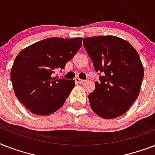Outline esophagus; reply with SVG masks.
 I'll list each match as a JSON object with an SVG mask.
<instances>
[{"mask_svg": "<svg viewBox=\"0 0 155 155\" xmlns=\"http://www.w3.org/2000/svg\"><path fill=\"white\" fill-rule=\"evenodd\" d=\"M75 82L76 83H79V84H83V83L84 82L85 80H82V79H80V78L79 77H76L75 79Z\"/></svg>", "mask_w": 155, "mask_h": 155, "instance_id": "1", "label": "esophagus"}]
</instances>
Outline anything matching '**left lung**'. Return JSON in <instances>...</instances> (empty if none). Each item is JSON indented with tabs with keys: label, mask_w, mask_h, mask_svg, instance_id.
Instances as JSON below:
<instances>
[{
	"label": "left lung",
	"mask_w": 155,
	"mask_h": 155,
	"mask_svg": "<svg viewBox=\"0 0 155 155\" xmlns=\"http://www.w3.org/2000/svg\"><path fill=\"white\" fill-rule=\"evenodd\" d=\"M83 43L100 75L88 95L91 108L103 118L120 117L139 95L144 76L139 54L127 41L112 35L84 38Z\"/></svg>",
	"instance_id": "8db88e82"
}]
</instances>
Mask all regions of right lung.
Here are the masks:
<instances>
[{
    "label": "right lung",
    "instance_id": "1",
    "mask_svg": "<svg viewBox=\"0 0 155 155\" xmlns=\"http://www.w3.org/2000/svg\"><path fill=\"white\" fill-rule=\"evenodd\" d=\"M82 38H50L22 50L11 69L14 93L30 112L50 115L63 105L75 87V80L53 77L75 56Z\"/></svg>",
    "mask_w": 155,
    "mask_h": 155
}]
</instances>
